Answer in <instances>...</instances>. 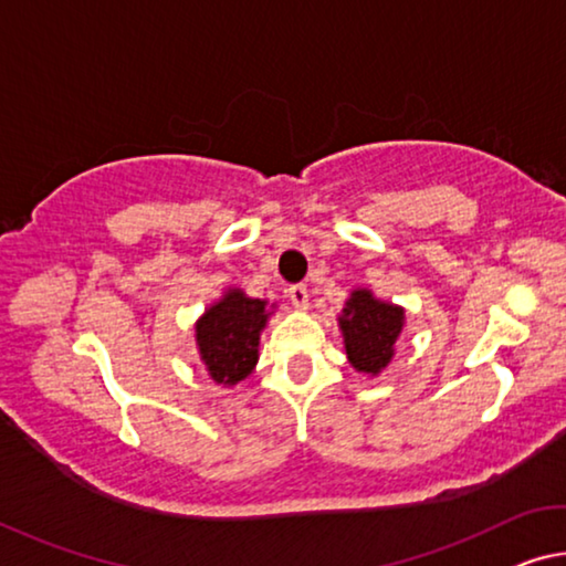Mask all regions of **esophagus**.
<instances>
[{
  "mask_svg": "<svg viewBox=\"0 0 566 566\" xmlns=\"http://www.w3.org/2000/svg\"><path fill=\"white\" fill-rule=\"evenodd\" d=\"M286 297L294 304L297 310H307L310 307V292L304 284H292L290 290H286Z\"/></svg>",
  "mask_w": 566,
  "mask_h": 566,
  "instance_id": "obj_1",
  "label": "esophagus"
}]
</instances>
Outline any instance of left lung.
Instances as JSON below:
<instances>
[{"mask_svg":"<svg viewBox=\"0 0 566 566\" xmlns=\"http://www.w3.org/2000/svg\"><path fill=\"white\" fill-rule=\"evenodd\" d=\"M406 325V310L375 300L370 290H355L339 315L345 353L357 373L378 375L396 355V339Z\"/></svg>","mask_w":566,"mask_h":566,"instance_id":"8db88e82","label":"left lung"}]
</instances>
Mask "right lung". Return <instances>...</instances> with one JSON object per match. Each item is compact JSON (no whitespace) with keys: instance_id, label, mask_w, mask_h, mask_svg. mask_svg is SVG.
<instances>
[{"instance_id":"obj_1","label":"right lung","mask_w":566,"mask_h":566,"mask_svg":"<svg viewBox=\"0 0 566 566\" xmlns=\"http://www.w3.org/2000/svg\"><path fill=\"white\" fill-rule=\"evenodd\" d=\"M272 312L264 300H251L241 290H229L196 322V347L211 380L237 385L259 360V335Z\"/></svg>"}]
</instances>
